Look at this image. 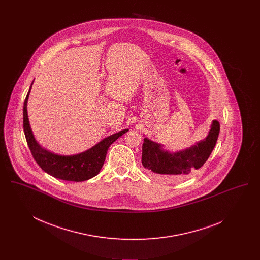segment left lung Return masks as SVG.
Masks as SVG:
<instances>
[{"label":"left lung","instance_id":"1","mask_svg":"<svg viewBox=\"0 0 260 260\" xmlns=\"http://www.w3.org/2000/svg\"><path fill=\"white\" fill-rule=\"evenodd\" d=\"M219 131V122L213 120L206 138L177 152H170L164 149V145L145 137L142 144V165L148 173L162 181L183 180L209 159L216 144Z\"/></svg>","mask_w":260,"mask_h":260}]
</instances>
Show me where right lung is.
<instances>
[{"label":"right lung","instance_id":"add662e5","mask_svg":"<svg viewBox=\"0 0 260 260\" xmlns=\"http://www.w3.org/2000/svg\"><path fill=\"white\" fill-rule=\"evenodd\" d=\"M32 85L33 83L31 84V87L29 88V91L24 100L23 129L29 149L40 168L51 176L67 181L81 182L98 175L105 161L108 148L114 141H116L120 136L125 134L128 128L123 129L117 134H114L102 139L91 148L87 149L79 154L64 156L51 153L50 151L43 148L38 143L29 123L27 113V101Z\"/></svg>","mask_w":260,"mask_h":260}]
</instances>
